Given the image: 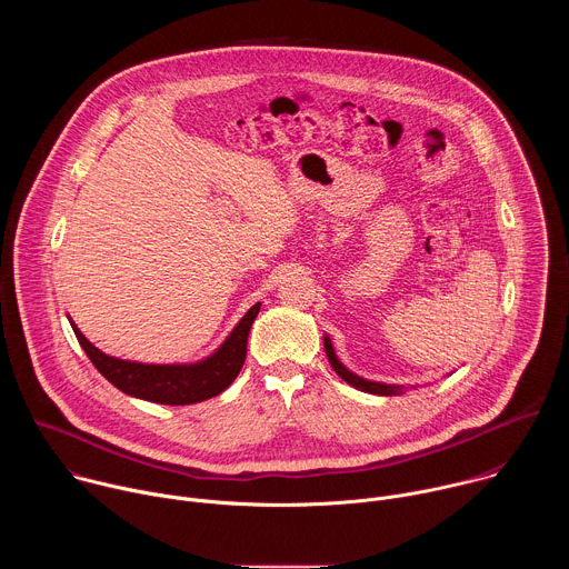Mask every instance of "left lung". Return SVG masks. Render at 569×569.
Instances as JSON below:
<instances>
[{"label":"left lung","instance_id":"left-lung-1","mask_svg":"<svg viewBox=\"0 0 569 569\" xmlns=\"http://www.w3.org/2000/svg\"><path fill=\"white\" fill-rule=\"evenodd\" d=\"M323 349H327V358H329V362H331V367H333V371L342 378V380H347L349 385H353V387H358L360 391H367V393H378V396H396V393H402V387L400 385H385V382H373V380H367V378H360V376H356V373H351L340 360H338V356H336V349H333V345H331V340H329V336H323Z\"/></svg>","mask_w":569,"mask_h":569}]
</instances>
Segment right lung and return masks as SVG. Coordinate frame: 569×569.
<instances>
[{"label": "right lung", "mask_w": 569, "mask_h": 569, "mask_svg": "<svg viewBox=\"0 0 569 569\" xmlns=\"http://www.w3.org/2000/svg\"><path fill=\"white\" fill-rule=\"evenodd\" d=\"M259 310L261 303H254L209 358L191 365H143L112 358L80 333L73 321L71 329L92 365L123 393L159 405H191L218 396L236 380L246 362L248 336Z\"/></svg>", "instance_id": "obj_1"}]
</instances>
